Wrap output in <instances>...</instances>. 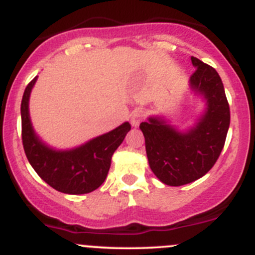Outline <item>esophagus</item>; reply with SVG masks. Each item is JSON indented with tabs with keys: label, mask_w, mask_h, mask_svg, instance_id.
I'll list each match as a JSON object with an SVG mask.
<instances>
[{
	"label": "esophagus",
	"mask_w": 255,
	"mask_h": 255,
	"mask_svg": "<svg viewBox=\"0 0 255 255\" xmlns=\"http://www.w3.org/2000/svg\"><path fill=\"white\" fill-rule=\"evenodd\" d=\"M143 118V111L140 110H135L133 111L132 115H130V123H132L133 127H137L139 125V122L142 121Z\"/></svg>",
	"instance_id": "34e87169"
}]
</instances>
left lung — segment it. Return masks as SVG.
Returning <instances> with one entry per match:
<instances>
[{
  "mask_svg": "<svg viewBox=\"0 0 255 255\" xmlns=\"http://www.w3.org/2000/svg\"><path fill=\"white\" fill-rule=\"evenodd\" d=\"M196 72L188 82L193 101L203 110L184 128L163 115L149 116L139 125L145 139L148 163L155 177L172 187L188 184L211 170L224 147L231 112L223 82L214 68L192 57Z\"/></svg>",
  "mask_w": 255,
  "mask_h": 255,
  "instance_id": "obj_1",
  "label": "left lung"
}]
</instances>
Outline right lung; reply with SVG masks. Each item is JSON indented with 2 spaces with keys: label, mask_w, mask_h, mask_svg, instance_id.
<instances>
[{
  "label": "right lung",
  "mask_w": 255,
  "mask_h": 255,
  "mask_svg": "<svg viewBox=\"0 0 255 255\" xmlns=\"http://www.w3.org/2000/svg\"><path fill=\"white\" fill-rule=\"evenodd\" d=\"M37 78L27 86L21 102L22 142L27 159L37 174L61 193H91L107 178L113 153L130 130L129 122L76 147H52L37 134L29 116V97Z\"/></svg>",
  "instance_id": "right-lung-1"
}]
</instances>
